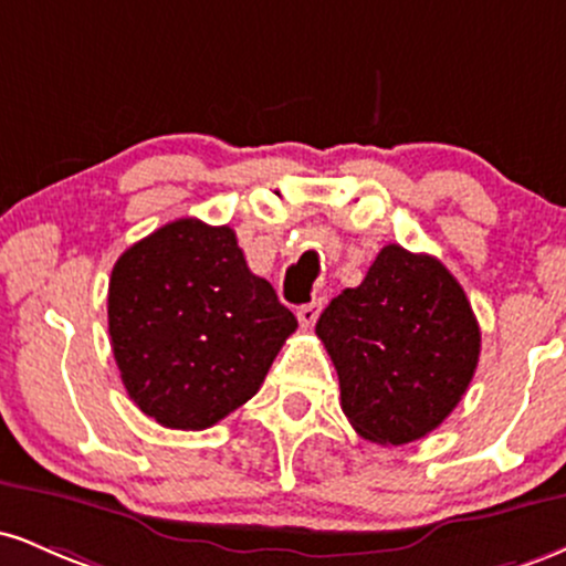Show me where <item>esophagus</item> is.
<instances>
[{
    "mask_svg": "<svg viewBox=\"0 0 566 566\" xmlns=\"http://www.w3.org/2000/svg\"><path fill=\"white\" fill-rule=\"evenodd\" d=\"M319 311H322L319 303L301 305V308H297V322H301V327H305V329L314 327L316 319H319Z\"/></svg>",
    "mask_w": 566,
    "mask_h": 566,
    "instance_id": "1",
    "label": "esophagus"
}]
</instances>
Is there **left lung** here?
<instances>
[{
  "label": "left lung",
  "instance_id": "obj_1",
  "mask_svg": "<svg viewBox=\"0 0 566 566\" xmlns=\"http://www.w3.org/2000/svg\"><path fill=\"white\" fill-rule=\"evenodd\" d=\"M350 426L378 444H409L444 423L476 373L482 333L469 297L431 255L386 244L359 287L316 322Z\"/></svg>",
  "mask_w": 566,
  "mask_h": 566
}]
</instances>
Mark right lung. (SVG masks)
<instances>
[{
	"label": "right lung",
	"instance_id": "right-lung-1",
	"mask_svg": "<svg viewBox=\"0 0 566 566\" xmlns=\"http://www.w3.org/2000/svg\"><path fill=\"white\" fill-rule=\"evenodd\" d=\"M297 319L247 269L237 233L180 218L135 242L108 282V335L129 399L201 431L258 394Z\"/></svg>",
	"mask_w": 566,
	"mask_h": 566
}]
</instances>
